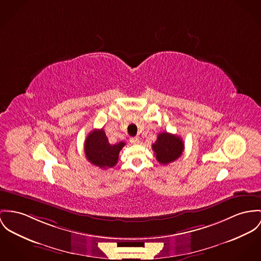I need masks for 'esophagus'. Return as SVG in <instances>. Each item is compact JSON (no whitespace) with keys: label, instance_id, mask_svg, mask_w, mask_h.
<instances>
[{"label":"esophagus","instance_id":"obj_1","mask_svg":"<svg viewBox=\"0 0 261 261\" xmlns=\"http://www.w3.org/2000/svg\"><path fill=\"white\" fill-rule=\"evenodd\" d=\"M129 141H130L131 144H138L139 143V138L138 137H131Z\"/></svg>","mask_w":261,"mask_h":261}]
</instances>
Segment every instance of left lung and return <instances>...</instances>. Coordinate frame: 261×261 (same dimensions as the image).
Here are the masks:
<instances>
[{"mask_svg": "<svg viewBox=\"0 0 261 261\" xmlns=\"http://www.w3.org/2000/svg\"><path fill=\"white\" fill-rule=\"evenodd\" d=\"M184 142L179 136L162 132L156 142L152 145L156 159L161 164L167 165L180 158L184 151Z\"/></svg>", "mask_w": 261, "mask_h": 261, "instance_id": "obj_1", "label": "left lung"}]
</instances>
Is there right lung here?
<instances>
[{
    "instance_id": "1",
    "label": "right lung",
    "mask_w": 261,
    "mask_h": 261,
    "mask_svg": "<svg viewBox=\"0 0 261 261\" xmlns=\"http://www.w3.org/2000/svg\"><path fill=\"white\" fill-rule=\"evenodd\" d=\"M124 142L111 145L103 129L91 131L84 143V153L91 164L101 169L113 168L117 162Z\"/></svg>"
}]
</instances>
